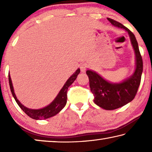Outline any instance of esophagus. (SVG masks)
I'll return each instance as SVG.
<instances>
[{
	"label": "esophagus",
	"mask_w": 152,
	"mask_h": 152,
	"mask_svg": "<svg viewBox=\"0 0 152 152\" xmlns=\"http://www.w3.org/2000/svg\"><path fill=\"white\" fill-rule=\"evenodd\" d=\"M80 70L82 72H84L86 71V64H80Z\"/></svg>",
	"instance_id": "esophagus-1"
}]
</instances>
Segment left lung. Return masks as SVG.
Wrapping results in <instances>:
<instances>
[{
    "label": "left lung",
    "instance_id": "8db88e82",
    "mask_svg": "<svg viewBox=\"0 0 152 152\" xmlns=\"http://www.w3.org/2000/svg\"><path fill=\"white\" fill-rule=\"evenodd\" d=\"M107 19L113 25L124 29L128 33L135 54L134 73L119 83H111L94 71H86L90 88L94 97V103L105 110H114L127 104L135 98L141 82L143 60L134 34L120 23L110 18H107Z\"/></svg>",
    "mask_w": 152,
    "mask_h": 152
}]
</instances>
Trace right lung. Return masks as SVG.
I'll return each mask as SVG.
<instances>
[{
	"label": "right lung",
	"instance_id": "1",
	"mask_svg": "<svg viewBox=\"0 0 152 152\" xmlns=\"http://www.w3.org/2000/svg\"><path fill=\"white\" fill-rule=\"evenodd\" d=\"M80 70L78 68V70H77L75 72L68 78L66 83L64 84L63 88L60 90V92H59L58 94L57 95V96L56 97V99L53 100L50 104L48 105L47 107L42 108V109H29V108L25 107L24 105H23L20 103L19 100L17 99L16 95L15 94L11 76H10V74H9L10 88H11V91L12 92V94L14 97L15 101L17 102V103L19 105L20 109L23 110L29 117L35 120L48 119V118L55 116L56 115H57L58 113L61 111L63 108L66 106L67 102V92H68V87L70 86L71 84L73 83L74 81L76 79L77 76H78V74L80 73Z\"/></svg>",
	"mask_w": 152,
	"mask_h": 152
}]
</instances>
